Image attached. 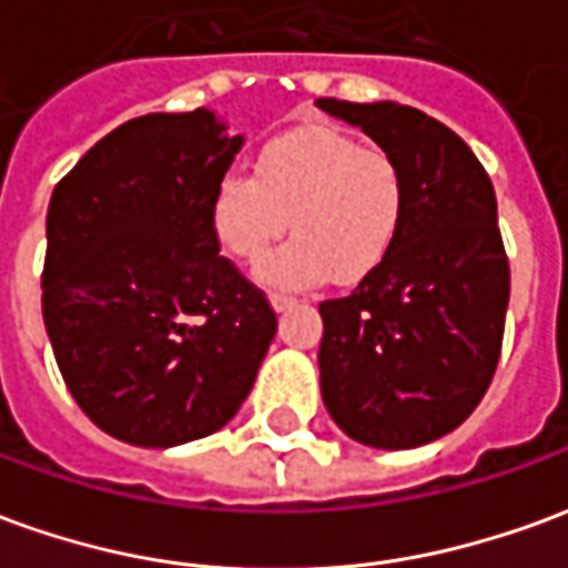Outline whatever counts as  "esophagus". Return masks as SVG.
<instances>
[{"instance_id":"1","label":"esophagus","mask_w":568,"mask_h":568,"mask_svg":"<svg viewBox=\"0 0 568 568\" xmlns=\"http://www.w3.org/2000/svg\"><path fill=\"white\" fill-rule=\"evenodd\" d=\"M297 301L295 297H288V295H271V307L276 310V313H285V310H292L295 307Z\"/></svg>"}]
</instances>
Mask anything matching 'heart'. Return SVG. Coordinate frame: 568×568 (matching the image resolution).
<instances>
[{
  "instance_id": "heart-1",
  "label": "heart",
  "mask_w": 568,
  "mask_h": 568,
  "mask_svg": "<svg viewBox=\"0 0 568 568\" xmlns=\"http://www.w3.org/2000/svg\"><path fill=\"white\" fill-rule=\"evenodd\" d=\"M405 206V170L389 151L365 149L341 130L304 128L267 142L255 173H222L210 224L227 255L257 261L292 217L296 236L260 257L255 280L313 288L332 276L356 283L381 267L402 234Z\"/></svg>"
}]
</instances>
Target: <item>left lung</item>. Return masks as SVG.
Listing matches in <instances>:
<instances>
[{
	"instance_id": "left-lung-1",
	"label": "left lung",
	"mask_w": 568,
	"mask_h": 568,
	"mask_svg": "<svg viewBox=\"0 0 568 568\" xmlns=\"http://www.w3.org/2000/svg\"><path fill=\"white\" fill-rule=\"evenodd\" d=\"M402 163V234L349 297L325 301L320 386L346 435L377 450L444 438L499 362L511 273L496 191L475 151L419 109L316 100Z\"/></svg>"
}]
</instances>
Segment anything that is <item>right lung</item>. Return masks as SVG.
Listing matches in <instances>:
<instances>
[{
    "mask_svg": "<svg viewBox=\"0 0 568 568\" xmlns=\"http://www.w3.org/2000/svg\"><path fill=\"white\" fill-rule=\"evenodd\" d=\"M240 149L210 109L154 112L103 136L51 194L44 328L81 410L133 447L219 432L276 334L210 224Z\"/></svg>",
    "mask_w": 568,
    "mask_h": 568,
    "instance_id": "add662e5",
    "label": "right lung"
}]
</instances>
